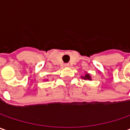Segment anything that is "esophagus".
Masks as SVG:
<instances>
[{
	"instance_id": "34e87169",
	"label": "esophagus",
	"mask_w": 130,
	"mask_h": 130,
	"mask_svg": "<svg viewBox=\"0 0 130 130\" xmlns=\"http://www.w3.org/2000/svg\"><path fill=\"white\" fill-rule=\"evenodd\" d=\"M64 66H65V67H69V63H66Z\"/></svg>"
}]
</instances>
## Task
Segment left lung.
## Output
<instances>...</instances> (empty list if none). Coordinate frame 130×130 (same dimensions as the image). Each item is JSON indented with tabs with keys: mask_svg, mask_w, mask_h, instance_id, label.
<instances>
[{
	"mask_svg": "<svg viewBox=\"0 0 130 130\" xmlns=\"http://www.w3.org/2000/svg\"><path fill=\"white\" fill-rule=\"evenodd\" d=\"M83 77L84 79H89V80H91V79H92L90 75L89 74H86L84 77Z\"/></svg>",
	"mask_w": 130,
	"mask_h": 130,
	"instance_id": "obj_1",
	"label": "left lung"
}]
</instances>
